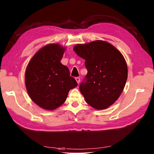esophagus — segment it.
<instances>
[{
  "mask_svg": "<svg viewBox=\"0 0 154 154\" xmlns=\"http://www.w3.org/2000/svg\"><path fill=\"white\" fill-rule=\"evenodd\" d=\"M75 80H76V82H77V83H78V84H79V82H80V78L79 77H76V78H75Z\"/></svg>",
  "mask_w": 154,
  "mask_h": 154,
  "instance_id": "obj_1",
  "label": "esophagus"
}]
</instances>
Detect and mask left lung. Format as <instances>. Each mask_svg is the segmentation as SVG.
Listing matches in <instances>:
<instances>
[{
  "mask_svg": "<svg viewBox=\"0 0 154 154\" xmlns=\"http://www.w3.org/2000/svg\"><path fill=\"white\" fill-rule=\"evenodd\" d=\"M73 50L85 60L88 73L79 85L85 102L97 110L112 105L127 79V65L121 52L102 40L77 44Z\"/></svg>",
  "mask_w": 154,
  "mask_h": 154,
  "instance_id": "8db88e82",
  "label": "left lung"
}]
</instances>
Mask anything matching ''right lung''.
Returning a JSON list of instances; mask_svg holds the SVG:
<instances>
[{
	"label": "right lung",
	"instance_id": "1",
	"mask_svg": "<svg viewBox=\"0 0 154 154\" xmlns=\"http://www.w3.org/2000/svg\"><path fill=\"white\" fill-rule=\"evenodd\" d=\"M65 48L50 44L35 53L25 75L30 98L45 110H52L66 101L70 89L77 86L67 66L60 63Z\"/></svg>",
	"mask_w": 154,
	"mask_h": 154
}]
</instances>
